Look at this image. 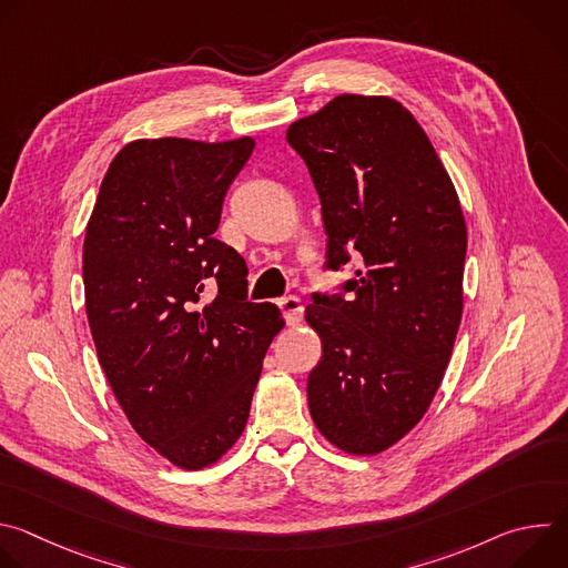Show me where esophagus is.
Returning <instances> with one entry per match:
<instances>
[{"label": "esophagus", "mask_w": 568, "mask_h": 568, "mask_svg": "<svg viewBox=\"0 0 568 568\" xmlns=\"http://www.w3.org/2000/svg\"><path fill=\"white\" fill-rule=\"evenodd\" d=\"M278 307L283 310V316L287 321V326H296V323H301V318H303V303H301V298L283 296L278 301Z\"/></svg>", "instance_id": "34e87169"}]
</instances>
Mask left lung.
<instances>
[{
	"instance_id": "1",
	"label": "left lung",
	"mask_w": 568,
	"mask_h": 568,
	"mask_svg": "<svg viewBox=\"0 0 568 568\" xmlns=\"http://www.w3.org/2000/svg\"><path fill=\"white\" fill-rule=\"evenodd\" d=\"M321 200L326 265L362 263L344 294H314L321 362L307 377L321 436L375 456L427 414L463 314L467 226L414 114L388 97L342 94L287 128Z\"/></svg>"
}]
</instances>
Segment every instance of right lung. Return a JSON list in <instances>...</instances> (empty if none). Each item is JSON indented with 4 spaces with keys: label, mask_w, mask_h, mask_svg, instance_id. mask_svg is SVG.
I'll use <instances>...</instances> for the list:
<instances>
[{
    "label": "right lung",
    "mask_w": 568,
    "mask_h": 568,
    "mask_svg": "<svg viewBox=\"0 0 568 568\" xmlns=\"http://www.w3.org/2000/svg\"><path fill=\"white\" fill-rule=\"evenodd\" d=\"M254 139H136L101 182L83 242L85 310L132 429L182 469L245 432L265 353L285 321L247 301V265L215 237ZM216 296L204 306L203 287Z\"/></svg>",
    "instance_id": "add662e5"
}]
</instances>
